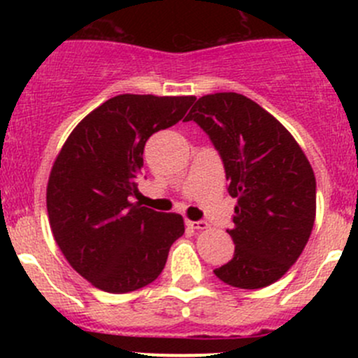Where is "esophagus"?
<instances>
[{"mask_svg": "<svg viewBox=\"0 0 358 358\" xmlns=\"http://www.w3.org/2000/svg\"><path fill=\"white\" fill-rule=\"evenodd\" d=\"M187 225H189L190 229H194V230L208 229V222H204V220H197V222H192V220H189V222H187Z\"/></svg>", "mask_w": 358, "mask_h": 358, "instance_id": "esophagus-1", "label": "esophagus"}]
</instances>
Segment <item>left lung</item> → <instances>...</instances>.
Here are the masks:
<instances>
[{"instance_id":"8db88e82","label":"left lung","mask_w":358,"mask_h":358,"mask_svg":"<svg viewBox=\"0 0 358 358\" xmlns=\"http://www.w3.org/2000/svg\"><path fill=\"white\" fill-rule=\"evenodd\" d=\"M185 121L209 136L222 157L229 194L237 197L234 258L215 270L220 280L259 289L299 258L315 222V175L292 135L239 93L201 96Z\"/></svg>"}]
</instances>
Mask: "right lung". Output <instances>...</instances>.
I'll list each match as a JSON object with an SVG mask.
<instances>
[{"instance_id":"1","label":"right lung","mask_w":358,"mask_h":358,"mask_svg":"<svg viewBox=\"0 0 358 358\" xmlns=\"http://www.w3.org/2000/svg\"><path fill=\"white\" fill-rule=\"evenodd\" d=\"M194 100L114 96L76 126L57 156L46 189L50 227L72 268L99 289L122 294L154 282L185 232L180 215L131 197L145 142L176 124Z\"/></svg>"}]
</instances>
